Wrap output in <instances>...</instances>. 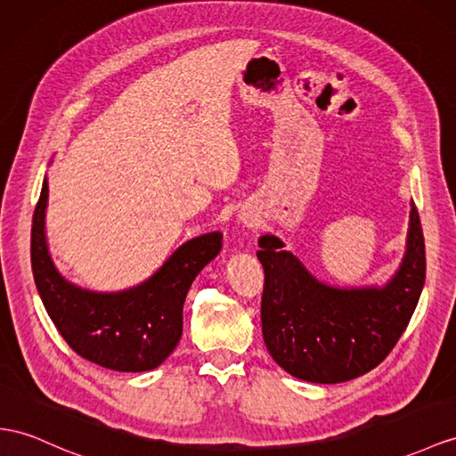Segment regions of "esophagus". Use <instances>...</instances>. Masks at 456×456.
Here are the masks:
<instances>
[{
  "label": "esophagus",
  "mask_w": 456,
  "mask_h": 456,
  "mask_svg": "<svg viewBox=\"0 0 456 456\" xmlns=\"http://www.w3.org/2000/svg\"><path fill=\"white\" fill-rule=\"evenodd\" d=\"M239 219L242 221L244 225H252V224H254V219H252L248 214H242V216H239Z\"/></svg>",
  "instance_id": "esophagus-1"
}]
</instances>
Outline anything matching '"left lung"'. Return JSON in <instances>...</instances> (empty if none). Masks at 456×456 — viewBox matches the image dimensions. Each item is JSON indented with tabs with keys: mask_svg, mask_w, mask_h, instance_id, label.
I'll return each mask as SVG.
<instances>
[{
	"mask_svg": "<svg viewBox=\"0 0 456 456\" xmlns=\"http://www.w3.org/2000/svg\"><path fill=\"white\" fill-rule=\"evenodd\" d=\"M258 244L256 256L265 273L264 343L287 373L310 383H343L376 368L406 330L426 281L414 202L404 256L383 285L323 283L272 232H264Z\"/></svg>",
	"mask_w": 456,
	"mask_h": 456,
	"instance_id": "left-lung-1",
	"label": "left lung"
}]
</instances>
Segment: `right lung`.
I'll list each match as a JSON object with an SVG mask.
<instances>
[{"mask_svg":"<svg viewBox=\"0 0 456 456\" xmlns=\"http://www.w3.org/2000/svg\"><path fill=\"white\" fill-rule=\"evenodd\" d=\"M48 177L34 209L30 262L34 283L57 331L78 356L115 371L158 368L183 333L184 298L196 275L221 250L219 231L183 242L142 283L123 290L83 289L65 279L45 237Z\"/></svg>","mask_w":456,"mask_h":456,"instance_id":"obj_1","label":"right lung"}]
</instances>
